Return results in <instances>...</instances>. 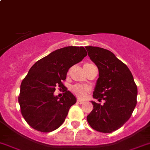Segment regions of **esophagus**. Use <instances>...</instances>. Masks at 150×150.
Here are the masks:
<instances>
[{"label": "esophagus", "instance_id": "obj_1", "mask_svg": "<svg viewBox=\"0 0 150 150\" xmlns=\"http://www.w3.org/2000/svg\"><path fill=\"white\" fill-rule=\"evenodd\" d=\"M77 103H78V104H83L84 101H83V100H77Z\"/></svg>", "mask_w": 150, "mask_h": 150}]
</instances>
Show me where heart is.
Returning a JSON list of instances; mask_svg holds the SVG:
<instances>
[{"label": "heart", "instance_id": "b5f03b06", "mask_svg": "<svg viewBox=\"0 0 150 150\" xmlns=\"http://www.w3.org/2000/svg\"><path fill=\"white\" fill-rule=\"evenodd\" d=\"M91 64H86L85 65ZM84 65V66H85ZM71 91L73 93L74 95L80 99H83L86 97L87 94L90 91V88L86 86L80 85V84H75L70 88Z\"/></svg>", "mask_w": 150, "mask_h": 150}]
</instances>
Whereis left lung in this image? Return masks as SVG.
Wrapping results in <instances>:
<instances>
[{"label": "left lung", "mask_w": 150, "mask_h": 150, "mask_svg": "<svg viewBox=\"0 0 150 150\" xmlns=\"http://www.w3.org/2000/svg\"><path fill=\"white\" fill-rule=\"evenodd\" d=\"M91 60L99 69V78L93 97L103 105L91 102L93 110L87 121L94 130L112 133L131 117L137 103V86L127 65L106 49L86 47Z\"/></svg>", "instance_id": "1"}]
</instances>
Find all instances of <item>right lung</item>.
<instances>
[{
  "mask_svg": "<svg viewBox=\"0 0 150 150\" xmlns=\"http://www.w3.org/2000/svg\"><path fill=\"white\" fill-rule=\"evenodd\" d=\"M87 56L83 47L69 46L58 49L37 61L20 85L18 102L26 122L36 130L49 133L64 122L76 98L67 90L59 99L56 87L65 88L63 81L71 67Z\"/></svg>",
  "mask_w": 150,
  "mask_h": 150,
  "instance_id": "right-lung-1",
  "label": "right lung"
}]
</instances>
